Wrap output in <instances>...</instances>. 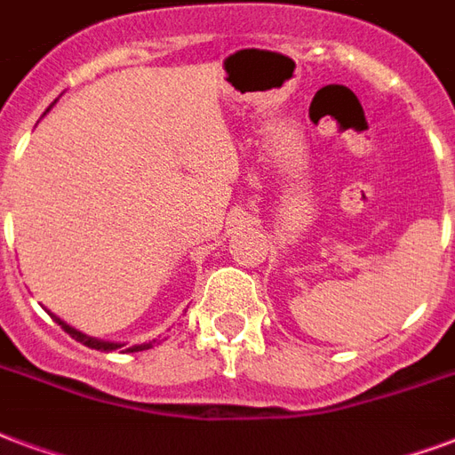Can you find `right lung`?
I'll use <instances>...</instances> for the list:
<instances>
[{
	"label": "right lung",
	"instance_id": "add662e5",
	"mask_svg": "<svg viewBox=\"0 0 455 455\" xmlns=\"http://www.w3.org/2000/svg\"><path fill=\"white\" fill-rule=\"evenodd\" d=\"M52 319L57 321V323H60L61 329L67 331V333H69L71 338H76L78 343L88 345V347H93V350H102V353H110V350H117V347H122V345H119V343H105V340H98V338L84 336V333H81V331L71 329V326H67V323H64V321H61V319H57V316H52ZM153 345H160L158 338H156V340H150V343L132 345V347H126L124 353H139V350H148V347H153Z\"/></svg>",
	"mask_w": 455,
	"mask_h": 455
}]
</instances>
